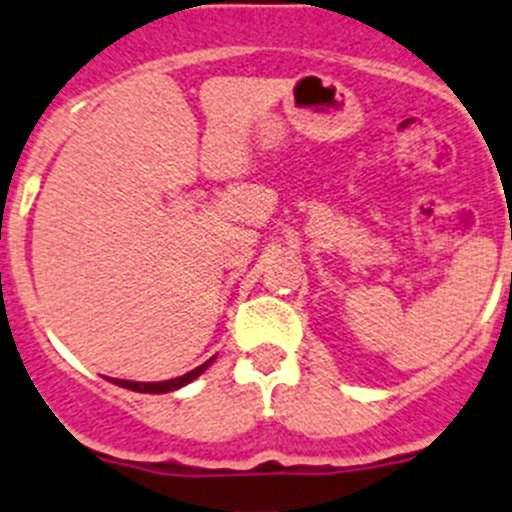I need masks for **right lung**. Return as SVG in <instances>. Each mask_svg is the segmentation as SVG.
<instances>
[{"mask_svg": "<svg viewBox=\"0 0 512 512\" xmlns=\"http://www.w3.org/2000/svg\"><path fill=\"white\" fill-rule=\"evenodd\" d=\"M212 360L215 357H210L207 362H202L200 367H195V370H190L187 375H180V377H172V380H165V382H132V380H114V377H107V380H112L114 385H119V388H127V390H135V393H172V390L182 388V385H187V382H192L195 377H200L202 372L207 370V367L212 365Z\"/></svg>", "mask_w": 512, "mask_h": 512, "instance_id": "add662e5", "label": "right lung"}]
</instances>
